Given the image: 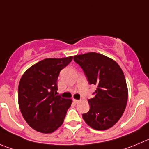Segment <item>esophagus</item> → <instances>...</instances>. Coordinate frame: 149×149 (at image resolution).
<instances>
[{
	"mask_svg": "<svg viewBox=\"0 0 149 149\" xmlns=\"http://www.w3.org/2000/svg\"><path fill=\"white\" fill-rule=\"evenodd\" d=\"M80 101V100H77V99H73V102L75 103V104H78V103Z\"/></svg>",
	"mask_w": 149,
	"mask_h": 149,
	"instance_id": "1",
	"label": "esophagus"
}]
</instances>
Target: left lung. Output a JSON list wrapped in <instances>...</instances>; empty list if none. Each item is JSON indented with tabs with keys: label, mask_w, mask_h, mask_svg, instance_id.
<instances>
[{
	"label": "left lung",
	"mask_w": 149,
	"mask_h": 149,
	"mask_svg": "<svg viewBox=\"0 0 149 149\" xmlns=\"http://www.w3.org/2000/svg\"><path fill=\"white\" fill-rule=\"evenodd\" d=\"M90 84L96 85L95 97L88 100L84 121L95 130H106L118 121L126 107L128 88L123 70L115 61L95 52L74 56Z\"/></svg>",
	"instance_id": "1"
}]
</instances>
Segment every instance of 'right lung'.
I'll use <instances>...</instances> for the list:
<instances>
[{
  "label": "right lung",
  "instance_id": "right-lung-1",
  "mask_svg": "<svg viewBox=\"0 0 149 149\" xmlns=\"http://www.w3.org/2000/svg\"><path fill=\"white\" fill-rule=\"evenodd\" d=\"M73 56L40 61L29 68L18 86V104L23 117L36 131L52 133L62 124L72 100L56 95L59 73Z\"/></svg>",
  "mask_w": 149,
  "mask_h": 149
}]
</instances>
